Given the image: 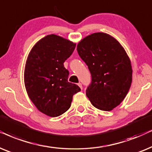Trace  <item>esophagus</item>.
Returning a JSON list of instances; mask_svg holds the SVG:
<instances>
[{"instance_id": "1", "label": "esophagus", "mask_w": 152, "mask_h": 152, "mask_svg": "<svg viewBox=\"0 0 152 152\" xmlns=\"http://www.w3.org/2000/svg\"><path fill=\"white\" fill-rule=\"evenodd\" d=\"M78 86H79L80 88V89H81V90H82V89H83V86H82V84L80 83H78Z\"/></svg>"}]
</instances>
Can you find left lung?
<instances>
[{
	"instance_id": "8db88e82",
	"label": "left lung",
	"mask_w": 152,
	"mask_h": 152,
	"mask_svg": "<svg viewBox=\"0 0 152 152\" xmlns=\"http://www.w3.org/2000/svg\"><path fill=\"white\" fill-rule=\"evenodd\" d=\"M77 51L92 77L87 96L96 108L113 110L124 100L132 82L131 61L124 48L108 34L96 32L78 43Z\"/></svg>"
}]
</instances>
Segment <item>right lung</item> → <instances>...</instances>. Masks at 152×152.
Wrapping results in <instances>:
<instances>
[{
    "label": "right lung",
    "mask_w": 152,
    "mask_h": 152,
    "mask_svg": "<svg viewBox=\"0 0 152 152\" xmlns=\"http://www.w3.org/2000/svg\"><path fill=\"white\" fill-rule=\"evenodd\" d=\"M76 44L56 35H49L35 44L28 56L24 83L32 102L40 112L58 117L70 108L74 94L80 91L68 82L69 71L64 62Z\"/></svg>",
    "instance_id": "add662e5"
}]
</instances>
